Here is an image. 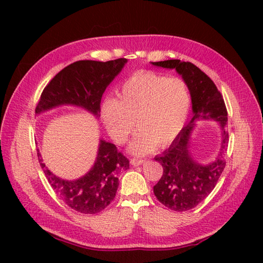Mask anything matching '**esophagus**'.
Listing matches in <instances>:
<instances>
[{
  "instance_id": "1",
  "label": "esophagus",
  "mask_w": 263,
  "mask_h": 263,
  "mask_svg": "<svg viewBox=\"0 0 263 263\" xmlns=\"http://www.w3.org/2000/svg\"><path fill=\"white\" fill-rule=\"evenodd\" d=\"M144 161H146V159L132 158V159H131V164H132L133 166H139V165H142V164H144Z\"/></svg>"
}]
</instances>
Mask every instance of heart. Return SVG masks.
I'll return each mask as SVG.
<instances>
[{
    "mask_svg": "<svg viewBox=\"0 0 263 263\" xmlns=\"http://www.w3.org/2000/svg\"><path fill=\"white\" fill-rule=\"evenodd\" d=\"M190 107L189 88L180 78L140 71L122 83L116 99L105 100L100 111L109 136L117 143L126 141L136 121L139 131L130 149L136 155H146L156 144L166 146L180 135Z\"/></svg>",
    "mask_w": 263,
    "mask_h": 263,
    "instance_id": "b5f03b06",
    "label": "heart"
}]
</instances>
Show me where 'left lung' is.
Returning a JSON list of instances; mask_svg holds the SVG:
<instances>
[{
  "label": "left lung",
  "instance_id": "obj_1",
  "mask_svg": "<svg viewBox=\"0 0 263 263\" xmlns=\"http://www.w3.org/2000/svg\"><path fill=\"white\" fill-rule=\"evenodd\" d=\"M161 68L175 69L182 74L191 93L194 116L190 124L184 126L180 135L163 155L155 157L163 166V175L154 186V193L160 203L174 211H186L197 206L215 189L226 161L228 132L227 108L222 95L203 71L191 62L167 60L153 62ZM214 118L223 127L222 149L218 157L211 164L203 166L192 159L188 153V140L195 119Z\"/></svg>",
  "mask_w": 263,
  "mask_h": 263
}]
</instances>
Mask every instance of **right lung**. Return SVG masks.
I'll return each mask as SVG.
<instances>
[{"label": "right lung", "mask_w": 263, "mask_h": 263, "mask_svg": "<svg viewBox=\"0 0 263 263\" xmlns=\"http://www.w3.org/2000/svg\"><path fill=\"white\" fill-rule=\"evenodd\" d=\"M127 62L117 59L107 62L77 61L61 70L47 83L36 106V114L55 106L72 104L100 116V102L110 81L120 73ZM38 160L48 183L70 208L81 214H97L114 200L119 187V174L130 168V161L113 143L100 141L97 160L90 172L77 181H64L49 172Z\"/></svg>", "instance_id": "right-lung-1"}]
</instances>
